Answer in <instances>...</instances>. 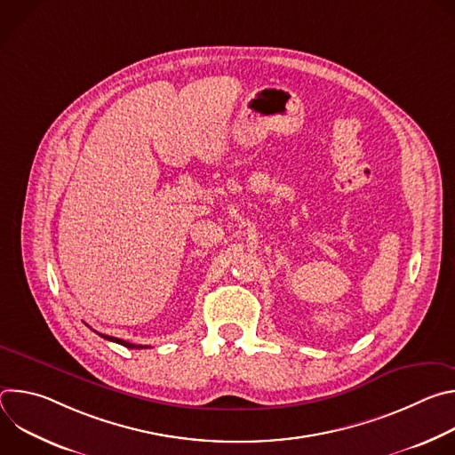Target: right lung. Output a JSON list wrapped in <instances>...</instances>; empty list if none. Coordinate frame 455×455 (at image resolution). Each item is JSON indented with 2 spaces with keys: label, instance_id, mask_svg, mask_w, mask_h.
Instances as JSON below:
<instances>
[{
  "label": "right lung",
  "instance_id": "obj_1",
  "mask_svg": "<svg viewBox=\"0 0 455 455\" xmlns=\"http://www.w3.org/2000/svg\"><path fill=\"white\" fill-rule=\"evenodd\" d=\"M100 335V333H99ZM102 339H106V340H109V342H116V344H120V346H124V347H129V349H146L148 346H137V344H132V342H125V340H120V339H115V337H108V335H100Z\"/></svg>",
  "mask_w": 455,
  "mask_h": 455
}]
</instances>
